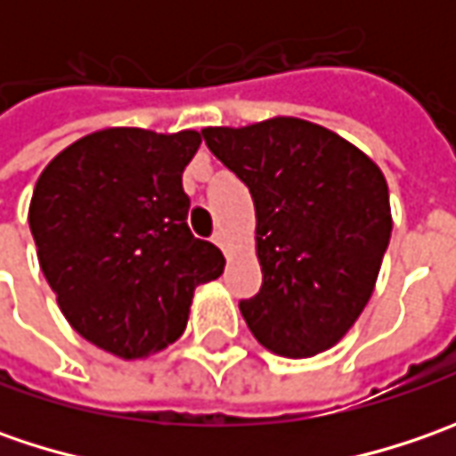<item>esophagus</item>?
I'll return each instance as SVG.
<instances>
[{"mask_svg": "<svg viewBox=\"0 0 456 456\" xmlns=\"http://www.w3.org/2000/svg\"><path fill=\"white\" fill-rule=\"evenodd\" d=\"M213 243H216V246H220V248H225V246H228V236H225V231H216Z\"/></svg>", "mask_w": 456, "mask_h": 456, "instance_id": "1", "label": "esophagus"}]
</instances>
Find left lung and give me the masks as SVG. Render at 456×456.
<instances>
[{
    "label": "left lung",
    "mask_w": 456,
    "mask_h": 456,
    "mask_svg": "<svg viewBox=\"0 0 456 456\" xmlns=\"http://www.w3.org/2000/svg\"><path fill=\"white\" fill-rule=\"evenodd\" d=\"M208 150L248 187L264 284L240 314L266 350L312 358L355 324L391 240L388 184L335 132L276 116L202 129Z\"/></svg>",
    "instance_id": "left-lung-1"
}]
</instances>
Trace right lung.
Wrapping results in <instances>:
<instances>
[{"label":"right lung","mask_w":456,"mask_h":456,"mask_svg":"<svg viewBox=\"0 0 456 456\" xmlns=\"http://www.w3.org/2000/svg\"><path fill=\"white\" fill-rule=\"evenodd\" d=\"M198 132L116 126L88 134L45 167L29 231L58 306L80 338L124 360L184 332L198 284L225 258L187 228L183 172Z\"/></svg>","instance_id":"right-lung-1"}]
</instances>
